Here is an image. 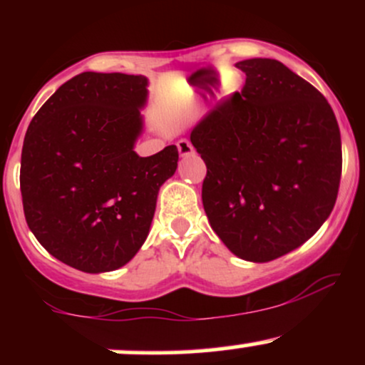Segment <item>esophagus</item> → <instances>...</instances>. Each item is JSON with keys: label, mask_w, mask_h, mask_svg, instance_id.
I'll list each match as a JSON object with an SVG mask.
<instances>
[{"label": "esophagus", "mask_w": 365, "mask_h": 365, "mask_svg": "<svg viewBox=\"0 0 365 365\" xmlns=\"http://www.w3.org/2000/svg\"><path fill=\"white\" fill-rule=\"evenodd\" d=\"M177 148H178V153L180 156H190V154H194V145L190 144V140L187 139H182L177 142Z\"/></svg>", "instance_id": "obj_1"}]
</instances>
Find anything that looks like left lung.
Returning <instances> with one entry per match:
<instances>
[{"mask_svg": "<svg viewBox=\"0 0 365 365\" xmlns=\"http://www.w3.org/2000/svg\"><path fill=\"white\" fill-rule=\"evenodd\" d=\"M245 86L190 133L207 166L209 225L237 257L269 262L328 220L341 177V137L329 103L283 63H237Z\"/></svg>", "mask_w": 365, "mask_h": 365, "instance_id": "8db88e82", "label": "left lung"}]
</instances>
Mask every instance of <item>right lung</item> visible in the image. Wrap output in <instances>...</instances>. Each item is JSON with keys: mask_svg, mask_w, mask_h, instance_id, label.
<instances>
[{"mask_svg": "<svg viewBox=\"0 0 365 365\" xmlns=\"http://www.w3.org/2000/svg\"><path fill=\"white\" fill-rule=\"evenodd\" d=\"M144 75L83 72L43 104L24 139L25 220L58 261L83 273L125 266L149 235L159 188L178 166L177 145L140 158Z\"/></svg>", "mask_w": 365, "mask_h": 365, "instance_id": "obj_1", "label": "right lung"}]
</instances>
